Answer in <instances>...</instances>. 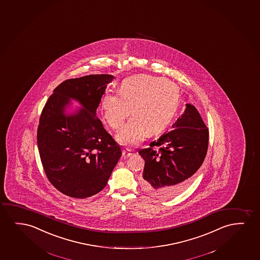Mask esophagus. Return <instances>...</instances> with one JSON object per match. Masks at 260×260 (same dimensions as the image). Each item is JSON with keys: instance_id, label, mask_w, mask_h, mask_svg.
Here are the masks:
<instances>
[{"instance_id": "obj_1", "label": "esophagus", "mask_w": 260, "mask_h": 260, "mask_svg": "<svg viewBox=\"0 0 260 260\" xmlns=\"http://www.w3.org/2000/svg\"><path fill=\"white\" fill-rule=\"evenodd\" d=\"M132 150L128 149V148H126V149L122 150V155L124 158H128V157L131 156L132 155Z\"/></svg>"}]
</instances>
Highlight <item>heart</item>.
Returning a JSON list of instances; mask_svg holds the SVG:
<instances>
[{
    "label": "heart",
    "mask_w": 260,
    "mask_h": 260,
    "mask_svg": "<svg viewBox=\"0 0 260 260\" xmlns=\"http://www.w3.org/2000/svg\"><path fill=\"white\" fill-rule=\"evenodd\" d=\"M118 93L107 91L101 106L111 128L119 129L132 113L116 140L123 146H135L148 133L167 128L180 106L181 94L177 84L164 77L136 75L121 82Z\"/></svg>",
    "instance_id": "obj_1"
}]
</instances>
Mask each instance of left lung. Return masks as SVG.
<instances>
[{
    "mask_svg": "<svg viewBox=\"0 0 260 260\" xmlns=\"http://www.w3.org/2000/svg\"><path fill=\"white\" fill-rule=\"evenodd\" d=\"M185 112L150 147L139 150L145 160L141 186L148 193L169 199L181 193L206 156L209 129L194 106L185 104ZM153 146H160L157 152Z\"/></svg>",
    "mask_w": 260,
    "mask_h": 260,
    "instance_id": "1",
    "label": "left lung"
}]
</instances>
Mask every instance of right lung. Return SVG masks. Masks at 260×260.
<instances>
[{"mask_svg": "<svg viewBox=\"0 0 260 260\" xmlns=\"http://www.w3.org/2000/svg\"><path fill=\"white\" fill-rule=\"evenodd\" d=\"M115 78L89 75L60 83L43 107L37 144L50 183L66 196L84 199L107 185L121 156L120 146L96 116L101 98ZM72 100L81 108H73Z\"/></svg>", "mask_w": 260, "mask_h": 260, "instance_id": "1", "label": "right lung"}]
</instances>
